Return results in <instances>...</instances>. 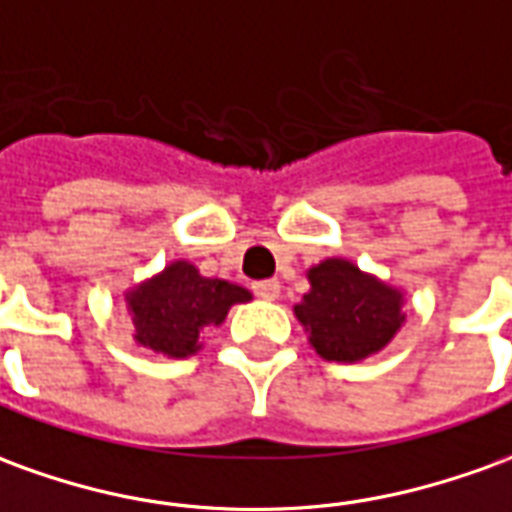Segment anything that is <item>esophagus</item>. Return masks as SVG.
Wrapping results in <instances>:
<instances>
[{"mask_svg":"<svg viewBox=\"0 0 512 512\" xmlns=\"http://www.w3.org/2000/svg\"><path fill=\"white\" fill-rule=\"evenodd\" d=\"M252 288H255V293L260 299H268V302H274V299L280 296V282L277 280H260L255 282Z\"/></svg>","mask_w":512,"mask_h":512,"instance_id":"34e87169","label":"esophagus"}]
</instances>
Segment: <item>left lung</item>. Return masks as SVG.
<instances>
[{
	"mask_svg": "<svg viewBox=\"0 0 512 512\" xmlns=\"http://www.w3.org/2000/svg\"><path fill=\"white\" fill-rule=\"evenodd\" d=\"M310 291L293 313L318 357L357 363L382 352L405 324V291L346 257L307 268Z\"/></svg>",
	"mask_w": 512,
	"mask_h": 512,
	"instance_id": "8db88e82",
	"label": "left lung"
}]
</instances>
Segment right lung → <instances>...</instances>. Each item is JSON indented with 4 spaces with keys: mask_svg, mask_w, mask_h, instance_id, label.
Here are the masks:
<instances>
[{
    "mask_svg": "<svg viewBox=\"0 0 512 512\" xmlns=\"http://www.w3.org/2000/svg\"><path fill=\"white\" fill-rule=\"evenodd\" d=\"M252 293L219 277H202L188 260H171L155 277L124 293L138 346L163 357L196 355L202 349L199 332L219 327L232 305L249 302Z\"/></svg>",
    "mask_w": 512,
    "mask_h": 512,
    "instance_id": "obj_1",
    "label": "right lung"
}]
</instances>
